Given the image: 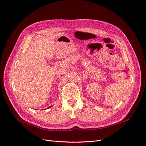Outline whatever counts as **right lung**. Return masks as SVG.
I'll use <instances>...</instances> for the list:
<instances>
[{
	"instance_id": "right-lung-1",
	"label": "right lung",
	"mask_w": 146,
	"mask_h": 146,
	"mask_svg": "<svg viewBox=\"0 0 146 146\" xmlns=\"http://www.w3.org/2000/svg\"><path fill=\"white\" fill-rule=\"evenodd\" d=\"M50 107H51V106H50V107H48V108H50Z\"/></svg>"
}]
</instances>
